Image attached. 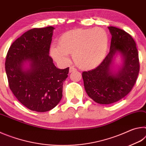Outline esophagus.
I'll return each mask as SVG.
<instances>
[{
    "instance_id": "obj_1",
    "label": "esophagus",
    "mask_w": 146,
    "mask_h": 146,
    "mask_svg": "<svg viewBox=\"0 0 146 146\" xmlns=\"http://www.w3.org/2000/svg\"><path fill=\"white\" fill-rule=\"evenodd\" d=\"M76 71V69L75 68V67H73V66H71V67L70 68V73H71V72H73V71Z\"/></svg>"
}]
</instances>
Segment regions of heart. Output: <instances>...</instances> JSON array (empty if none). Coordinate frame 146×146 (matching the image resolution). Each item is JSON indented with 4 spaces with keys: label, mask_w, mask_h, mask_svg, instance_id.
Wrapping results in <instances>:
<instances>
[{
    "label": "heart",
    "mask_w": 146,
    "mask_h": 146,
    "mask_svg": "<svg viewBox=\"0 0 146 146\" xmlns=\"http://www.w3.org/2000/svg\"><path fill=\"white\" fill-rule=\"evenodd\" d=\"M108 46V34L104 29H78L64 33L59 38V45H51L50 53L54 60L62 64L69 62V54H71L78 67L88 70L101 63Z\"/></svg>",
    "instance_id": "b5f03b06"
}]
</instances>
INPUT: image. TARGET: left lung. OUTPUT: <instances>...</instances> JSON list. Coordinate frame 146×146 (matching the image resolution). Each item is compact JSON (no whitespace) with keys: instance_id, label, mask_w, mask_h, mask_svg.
Wrapping results in <instances>:
<instances>
[{"instance_id":"8db88e82","label":"left lung","mask_w":146,"mask_h":146,"mask_svg":"<svg viewBox=\"0 0 146 146\" xmlns=\"http://www.w3.org/2000/svg\"><path fill=\"white\" fill-rule=\"evenodd\" d=\"M108 29L112 36L110 53L97 68L82 73L88 95L100 104H110L125 97L134 86L140 70L138 50L132 36L115 27ZM117 54L122 56L123 63L115 70L113 60Z\"/></svg>"}]
</instances>
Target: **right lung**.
Returning a JSON list of instances; mask_svg holds the SVG:
<instances>
[{
  "instance_id": "1",
  "label": "right lung",
  "mask_w": 146,
  "mask_h": 146,
  "mask_svg": "<svg viewBox=\"0 0 146 146\" xmlns=\"http://www.w3.org/2000/svg\"><path fill=\"white\" fill-rule=\"evenodd\" d=\"M54 29L26 31L13 42L6 55L9 88L22 104L34 111H48L58 104L69 73V68H56L49 55Z\"/></svg>"
}]
</instances>
